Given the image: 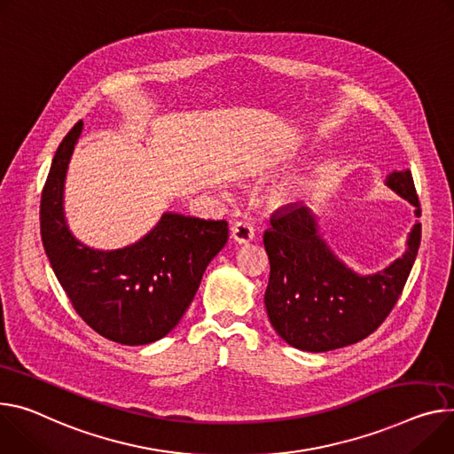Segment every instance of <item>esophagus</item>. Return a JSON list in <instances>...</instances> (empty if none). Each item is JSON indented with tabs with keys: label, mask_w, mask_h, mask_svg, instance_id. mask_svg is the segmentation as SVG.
Instances as JSON below:
<instances>
[{
	"label": "esophagus",
	"mask_w": 454,
	"mask_h": 454,
	"mask_svg": "<svg viewBox=\"0 0 454 454\" xmlns=\"http://www.w3.org/2000/svg\"><path fill=\"white\" fill-rule=\"evenodd\" d=\"M254 226L250 223H244V221H237L231 226V239L237 244H248L250 240H254Z\"/></svg>",
	"instance_id": "34e87169"
}]
</instances>
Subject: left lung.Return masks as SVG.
<instances>
[{
  "label": "left lung",
  "instance_id": "8db88e82",
  "mask_svg": "<svg viewBox=\"0 0 454 454\" xmlns=\"http://www.w3.org/2000/svg\"><path fill=\"white\" fill-rule=\"evenodd\" d=\"M386 184L417 206V215L422 214L409 170L393 172ZM270 223L264 233L270 259L266 311L280 339L311 353L344 348L375 332L402 295L422 237L417 223L400 259L373 275H358L327 248L308 206H287Z\"/></svg>",
  "mask_w": 454,
  "mask_h": 454
}]
</instances>
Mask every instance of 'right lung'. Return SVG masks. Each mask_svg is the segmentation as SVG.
Segmentation results:
<instances>
[{
    "label": "right lung",
    "instance_id": "obj_1",
    "mask_svg": "<svg viewBox=\"0 0 454 454\" xmlns=\"http://www.w3.org/2000/svg\"><path fill=\"white\" fill-rule=\"evenodd\" d=\"M83 122L61 141L41 193L43 248L74 309L108 340L143 346L168 335L192 304L202 273L228 240L226 221L164 214L139 242L99 252L81 244L63 214L68 160Z\"/></svg>",
    "mask_w": 454,
    "mask_h": 454
}]
</instances>
